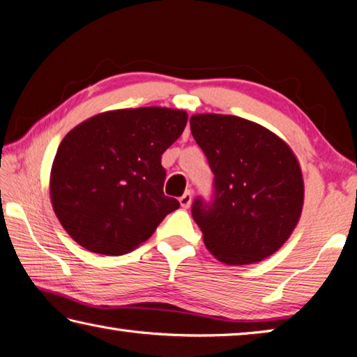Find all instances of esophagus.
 <instances>
[{"instance_id":"esophagus-1","label":"esophagus","mask_w":357,"mask_h":357,"mask_svg":"<svg viewBox=\"0 0 357 357\" xmlns=\"http://www.w3.org/2000/svg\"><path fill=\"white\" fill-rule=\"evenodd\" d=\"M179 202H181V206H183L184 208L190 207V204H192V192L187 190V192L183 195V197L179 198Z\"/></svg>"}]
</instances>
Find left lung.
I'll list each match as a JSON object with an SVG mask.
<instances>
[{"label": "left lung", "mask_w": 357, "mask_h": 357, "mask_svg": "<svg viewBox=\"0 0 357 357\" xmlns=\"http://www.w3.org/2000/svg\"><path fill=\"white\" fill-rule=\"evenodd\" d=\"M190 130L215 174L212 204L198 198L192 207L208 252L229 266L275 254L303 208L294 151L275 132L238 116L193 114Z\"/></svg>", "instance_id": "obj_1"}]
</instances>
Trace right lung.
Listing matches in <instances>:
<instances>
[{
    "label": "right lung",
    "instance_id": "obj_1",
    "mask_svg": "<svg viewBox=\"0 0 357 357\" xmlns=\"http://www.w3.org/2000/svg\"><path fill=\"white\" fill-rule=\"evenodd\" d=\"M184 109L105 111L63 137L49 193L71 238L91 252L123 255L141 246L179 202L165 197L162 153L183 135Z\"/></svg>",
    "mask_w": 357,
    "mask_h": 357
}]
</instances>
